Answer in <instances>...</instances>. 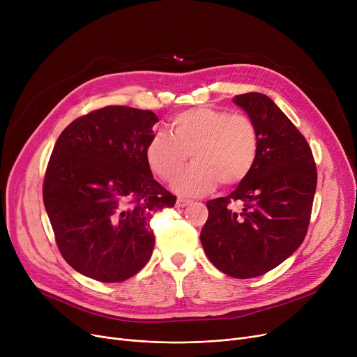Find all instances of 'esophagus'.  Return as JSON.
Here are the masks:
<instances>
[{"label": "esophagus", "mask_w": 357, "mask_h": 357, "mask_svg": "<svg viewBox=\"0 0 357 357\" xmlns=\"http://www.w3.org/2000/svg\"><path fill=\"white\" fill-rule=\"evenodd\" d=\"M192 201L191 199H185V198H178L176 199V207H179V208H183V207H186V205H190Z\"/></svg>", "instance_id": "esophagus-1"}]
</instances>
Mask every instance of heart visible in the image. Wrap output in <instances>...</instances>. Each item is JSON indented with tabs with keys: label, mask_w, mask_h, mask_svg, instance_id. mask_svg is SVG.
I'll list each match as a JSON object with an SVG mask.
<instances>
[{
	"label": "heart",
	"mask_w": 357,
	"mask_h": 357,
	"mask_svg": "<svg viewBox=\"0 0 357 357\" xmlns=\"http://www.w3.org/2000/svg\"><path fill=\"white\" fill-rule=\"evenodd\" d=\"M171 133L156 131L146 144V160L163 181H172L190 153L195 162L178 176L176 192L202 195L218 183L238 185L257 160L259 131L245 114H230L213 107H195L171 120Z\"/></svg>",
	"instance_id": "obj_1"
}]
</instances>
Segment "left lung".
<instances>
[{
	"label": "left lung",
	"mask_w": 357,
	"mask_h": 357,
	"mask_svg": "<svg viewBox=\"0 0 357 357\" xmlns=\"http://www.w3.org/2000/svg\"><path fill=\"white\" fill-rule=\"evenodd\" d=\"M259 131L249 176L227 197L207 202L201 243L211 264L229 276H260L288 259L305 238L317 188L311 147L264 93L236 96ZM238 202L242 207L233 209Z\"/></svg>",
	"instance_id": "left-lung-1"
}]
</instances>
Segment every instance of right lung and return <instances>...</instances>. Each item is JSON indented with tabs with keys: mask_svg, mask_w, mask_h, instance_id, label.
<instances>
[{
	"mask_svg": "<svg viewBox=\"0 0 357 357\" xmlns=\"http://www.w3.org/2000/svg\"><path fill=\"white\" fill-rule=\"evenodd\" d=\"M155 112L109 105L72 121L56 142L43 202L68 264L100 282H123L152 256L149 221L176 197L153 179L146 144Z\"/></svg>",
	"mask_w": 357,
	"mask_h": 357,
	"instance_id": "right-lung-1",
	"label": "right lung"
}]
</instances>
